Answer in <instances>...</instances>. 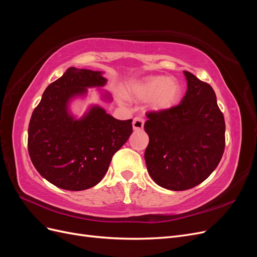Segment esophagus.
I'll use <instances>...</instances> for the list:
<instances>
[{
    "instance_id": "esophagus-1",
    "label": "esophagus",
    "mask_w": 257,
    "mask_h": 257,
    "mask_svg": "<svg viewBox=\"0 0 257 257\" xmlns=\"http://www.w3.org/2000/svg\"><path fill=\"white\" fill-rule=\"evenodd\" d=\"M144 124H145V121L142 118H139V116H136V118H134L133 120V130L134 131L143 130Z\"/></svg>"
}]
</instances>
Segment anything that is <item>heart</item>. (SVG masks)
I'll return each instance as SVG.
<instances>
[{
  "label": "heart",
  "instance_id": "obj_1",
  "mask_svg": "<svg viewBox=\"0 0 257 257\" xmlns=\"http://www.w3.org/2000/svg\"><path fill=\"white\" fill-rule=\"evenodd\" d=\"M182 85L174 77L146 76L128 84L126 95L138 100H148L153 111H166L178 105L182 97Z\"/></svg>",
  "mask_w": 257,
  "mask_h": 257
}]
</instances>
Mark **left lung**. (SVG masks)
<instances>
[{
	"mask_svg": "<svg viewBox=\"0 0 257 257\" xmlns=\"http://www.w3.org/2000/svg\"><path fill=\"white\" fill-rule=\"evenodd\" d=\"M188 89L172 109L147 114L148 173L162 188L184 191L198 185L219 165L225 121L213 89L184 71Z\"/></svg>",
	"mask_w": 257,
	"mask_h": 257,
	"instance_id": "left-lung-1",
	"label": "left lung"
}]
</instances>
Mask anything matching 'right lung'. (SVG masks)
I'll return each mask as SVG.
<instances>
[{
    "mask_svg": "<svg viewBox=\"0 0 257 257\" xmlns=\"http://www.w3.org/2000/svg\"><path fill=\"white\" fill-rule=\"evenodd\" d=\"M103 75L69 67L46 88L31 116V161L43 178L60 189L82 191L96 185L133 132L131 119H114L97 104L89 105L81 116L72 111V104L84 100L92 88H97L103 102H112L110 93L100 89L107 83Z\"/></svg>",
    "mask_w": 257,
    "mask_h": 257,
    "instance_id": "obj_1",
    "label": "right lung"
}]
</instances>
